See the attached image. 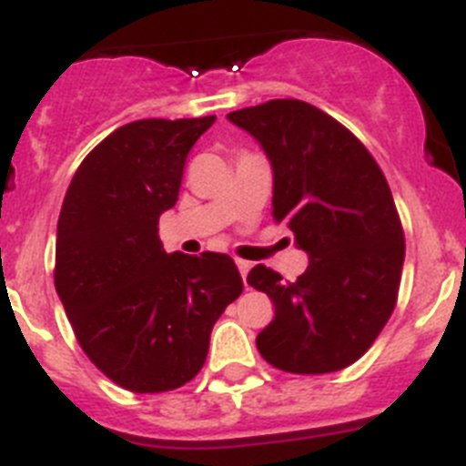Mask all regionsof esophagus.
Segmentation results:
<instances>
[{
    "mask_svg": "<svg viewBox=\"0 0 466 466\" xmlns=\"http://www.w3.org/2000/svg\"><path fill=\"white\" fill-rule=\"evenodd\" d=\"M236 263H238V270H240L242 279H245L247 273H249V268H252V263H249V261H242V258H236Z\"/></svg>",
    "mask_w": 466,
    "mask_h": 466,
    "instance_id": "obj_1",
    "label": "esophagus"
}]
</instances>
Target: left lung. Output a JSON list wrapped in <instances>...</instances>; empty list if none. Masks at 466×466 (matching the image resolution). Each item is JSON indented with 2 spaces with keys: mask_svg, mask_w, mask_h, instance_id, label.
Segmentation results:
<instances>
[{
  "mask_svg": "<svg viewBox=\"0 0 466 466\" xmlns=\"http://www.w3.org/2000/svg\"><path fill=\"white\" fill-rule=\"evenodd\" d=\"M273 166V219L310 263L296 282L254 266L247 282L275 317L257 336L270 366L299 376L340 371L371 348L397 306L401 219L380 166L343 123L303 100L230 111Z\"/></svg>",
  "mask_w": 466,
  "mask_h": 466,
  "instance_id": "8db88e82",
  "label": "left lung"
}]
</instances>
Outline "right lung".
<instances>
[{
    "label": "right lung",
    "instance_id": "right-lung-1",
    "mask_svg": "<svg viewBox=\"0 0 466 466\" xmlns=\"http://www.w3.org/2000/svg\"><path fill=\"white\" fill-rule=\"evenodd\" d=\"M214 118L121 126L86 156L65 193L56 291L88 360L130 392L193 380L214 322L242 294L228 254H167L158 238L188 151Z\"/></svg>",
    "mask_w": 466,
    "mask_h": 466
}]
</instances>
